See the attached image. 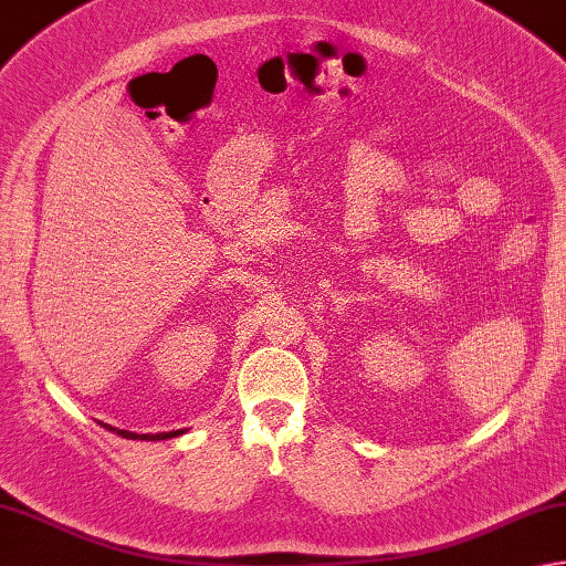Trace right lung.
I'll return each mask as SVG.
<instances>
[{
  "label": "right lung",
  "mask_w": 566,
  "mask_h": 566,
  "mask_svg": "<svg viewBox=\"0 0 566 566\" xmlns=\"http://www.w3.org/2000/svg\"><path fill=\"white\" fill-rule=\"evenodd\" d=\"M105 424V422H102ZM107 430L117 432L119 437H126V440H146V442H158V440H170V437H178L186 430H172V432H158V434H136V432H129V430H117V428H109V424H105Z\"/></svg>",
  "instance_id": "1"
}]
</instances>
